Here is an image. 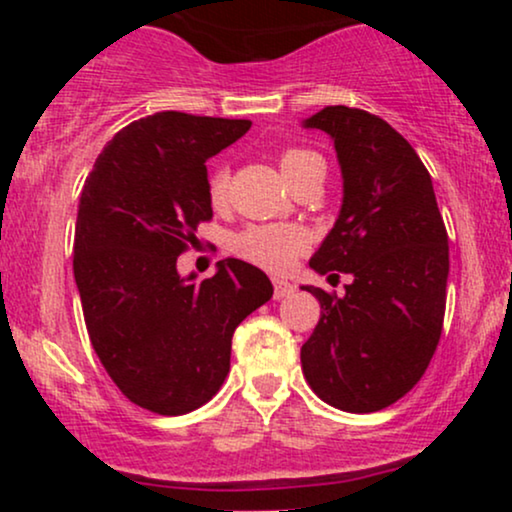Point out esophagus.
<instances>
[{"instance_id": "1", "label": "esophagus", "mask_w": 512, "mask_h": 512, "mask_svg": "<svg viewBox=\"0 0 512 512\" xmlns=\"http://www.w3.org/2000/svg\"><path fill=\"white\" fill-rule=\"evenodd\" d=\"M293 291H296V286L289 284V281H279V279L274 281V298H276V301H281V298L291 296Z\"/></svg>"}]
</instances>
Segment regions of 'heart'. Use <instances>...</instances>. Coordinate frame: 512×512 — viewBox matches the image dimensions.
Returning a JSON list of instances; mask_svg holds the SVG:
<instances>
[{
  "instance_id": "heart-1",
  "label": "heart",
  "mask_w": 512,
  "mask_h": 512,
  "mask_svg": "<svg viewBox=\"0 0 512 512\" xmlns=\"http://www.w3.org/2000/svg\"><path fill=\"white\" fill-rule=\"evenodd\" d=\"M320 158L313 151L286 149L279 156V168L284 178L289 180L298 168L305 163ZM228 195V170L219 168L209 178V202L221 207ZM308 248V236L296 226H250L233 238V252L243 260H248L267 272H286L296 257Z\"/></svg>"
}]
</instances>
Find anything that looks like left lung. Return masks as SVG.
Here are the masks:
<instances>
[{
  "label": "left lung",
  "mask_w": 512,
  "mask_h": 512,
  "mask_svg": "<svg viewBox=\"0 0 512 512\" xmlns=\"http://www.w3.org/2000/svg\"><path fill=\"white\" fill-rule=\"evenodd\" d=\"M303 127L330 134L344 180L342 209L310 267L351 274L342 298L303 286L320 301L301 349L303 375L322 402L368 414L407 395L431 363L445 315L448 231L426 166L385 120L327 105Z\"/></svg>",
  "instance_id": "left-lung-1"
}]
</instances>
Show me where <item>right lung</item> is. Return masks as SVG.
<instances>
[{"label":"right lung","mask_w":512,"mask_h":512,"mask_svg":"<svg viewBox=\"0 0 512 512\" xmlns=\"http://www.w3.org/2000/svg\"><path fill=\"white\" fill-rule=\"evenodd\" d=\"M250 125L178 110L134 120L81 190L74 279L88 337L122 395L156 414H187L219 392L233 332L274 293L262 269L233 257L204 281L178 272L211 219L204 163Z\"/></svg>","instance_id":"add662e5"}]
</instances>
